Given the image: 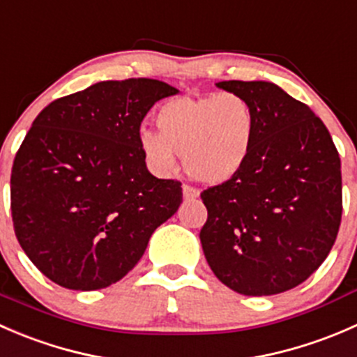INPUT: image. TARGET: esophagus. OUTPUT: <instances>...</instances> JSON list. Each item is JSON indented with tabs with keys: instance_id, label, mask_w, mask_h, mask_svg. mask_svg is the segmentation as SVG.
I'll return each mask as SVG.
<instances>
[{
	"instance_id": "esophagus-1",
	"label": "esophagus",
	"mask_w": 357,
	"mask_h": 357,
	"mask_svg": "<svg viewBox=\"0 0 357 357\" xmlns=\"http://www.w3.org/2000/svg\"><path fill=\"white\" fill-rule=\"evenodd\" d=\"M199 195H200V192L197 188H193V186H190V185H183V197H185L186 200H193V199H197Z\"/></svg>"
}]
</instances>
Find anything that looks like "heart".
Listing matches in <instances>:
<instances>
[{
	"label": "heart",
	"instance_id": "1",
	"mask_svg": "<svg viewBox=\"0 0 357 357\" xmlns=\"http://www.w3.org/2000/svg\"><path fill=\"white\" fill-rule=\"evenodd\" d=\"M155 122L158 132H139V149L150 167L157 174H172L176 155H183L190 178L204 185H221L238 174L254 143V110L238 93L169 100Z\"/></svg>",
	"mask_w": 357,
	"mask_h": 357
}]
</instances>
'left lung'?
Masks as SVG:
<instances>
[{
  "label": "left lung",
  "mask_w": 357,
  "mask_h": 357,
  "mask_svg": "<svg viewBox=\"0 0 357 357\" xmlns=\"http://www.w3.org/2000/svg\"><path fill=\"white\" fill-rule=\"evenodd\" d=\"M218 88L250 103L255 135L238 174L202 192V248L231 290L282 294L332 250L342 219L340 157L321 119L273 82L221 81Z\"/></svg>",
  "instance_id": "obj_1"
}]
</instances>
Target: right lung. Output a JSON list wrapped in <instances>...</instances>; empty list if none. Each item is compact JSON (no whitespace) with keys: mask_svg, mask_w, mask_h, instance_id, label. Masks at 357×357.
Here are the masks:
<instances>
[{"mask_svg":"<svg viewBox=\"0 0 357 357\" xmlns=\"http://www.w3.org/2000/svg\"><path fill=\"white\" fill-rule=\"evenodd\" d=\"M178 89L157 79L102 81L34 119L10 179L13 229L36 268L70 290L124 278L183 202L181 183L146 169L139 126Z\"/></svg>","mask_w":357,"mask_h":357,"instance_id":"obj_1","label":"right lung"}]
</instances>
